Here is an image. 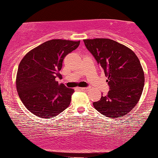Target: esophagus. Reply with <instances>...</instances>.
<instances>
[{"mask_svg": "<svg viewBox=\"0 0 158 158\" xmlns=\"http://www.w3.org/2000/svg\"><path fill=\"white\" fill-rule=\"evenodd\" d=\"M80 89L82 91H87V90H89V88H86V87H83V88H80Z\"/></svg>", "mask_w": 158, "mask_h": 158, "instance_id": "esophagus-1", "label": "esophagus"}]
</instances>
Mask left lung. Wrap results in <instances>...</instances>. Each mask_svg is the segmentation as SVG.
Returning a JSON list of instances; mask_svg holds the SVG:
<instances>
[{"label": "left lung", "mask_w": 158, "mask_h": 158, "mask_svg": "<svg viewBox=\"0 0 158 158\" xmlns=\"http://www.w3.org/2000/svg\"><path fill=\"white\" fill-rule=\"evenodd\" d=\"M86 48L104 70L110 90L93 103L98 112L109 118H119L134 108L144 85V73L131 49L105 38L83 40Z\"/></svg>", "instance_id": "left-lung-1"}]
</instances>
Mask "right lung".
I'll list each match as a JSON object with an SVG mask.
<instances>
[{"mask_svg":"<svg viewBox=\"0 0 158 158\" xmlns=\"http://www.w3.org/2000/svg\"><path fill=\"white\" fill-rule=\"evenodd\" d=\"M81 41L51 40L30 50L17 69L16 87L22 102L41 118H52L69 106L74 89L56 78L64 57L79 46Z\"/></svg>","mask_w":158,"mask_h":158,"instance_id":"1","label":"right lung"}]
</instances>
